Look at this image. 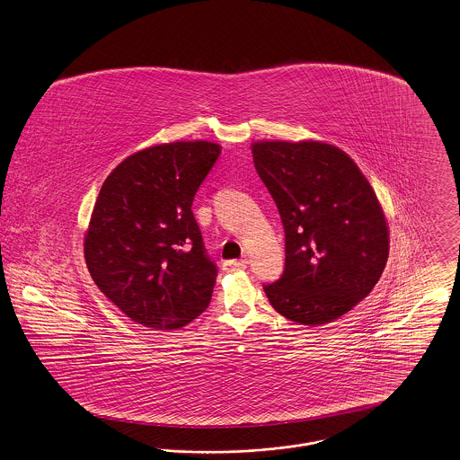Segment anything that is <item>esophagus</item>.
I'll return each instance as SVG.
<instances>
[{
  "label": "esophagus",
  "instance_id": "34e87169",
  "mask_svg": "<svg viewBox=\"0 0 460 460\" xmlns=\"http://www.w3.org/2000/svg\"><path fill=\"white\" fill-rule=\"evenodd\" d=\"M246 268V261L242 259V261H226L224 262V270H244Z\"/></svg>",
  "mask_w": 460,
  "mask_h": 460
}]
</instances>
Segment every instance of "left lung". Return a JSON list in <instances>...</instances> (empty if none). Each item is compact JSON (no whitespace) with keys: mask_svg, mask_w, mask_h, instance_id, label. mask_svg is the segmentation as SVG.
Returning <instances> with one entry per match:
<instances>
[{"mask_svg":"<svg viewBox=\"0 0 460 460\" xmlns=\"http://www.w3.org/2000/svg\"><path fill=\"white\" fill-rule=\"evenodd\" d=\"M259 177L285 229V270L264 285L298 324L330 323L367 297L389 255L385 217L356 163L323 142H255Z\"/></svg>","mask_w":460,"mask_h":460,"instance_id":"left-lung-1","label":"left lung"}]
</instances>
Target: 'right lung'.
Wrapping results in <instances>:
<instances>
[{
    "label": "right lung",
    "mask_w": 460,
    "mask_h": 460,
    "mask_svg": "<svg viewBox=\"0 0 460 460\" xmlns=\"http://www.w3.org/2000/svg\"><path fill=\"white\" fill-rule=\"evenodd\" d=\"M218 155L205 140L153 146L119 163L101 188L86 268L136 323L175 330L210 304L217 266L190 207Z\"/></svg>",
    "instance_id": "1"
}]
</instances>
